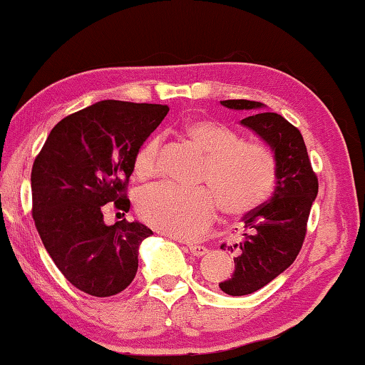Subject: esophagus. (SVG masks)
Returning <instances> with one entry per match:
<instances>
[{"label":"esophagus","mask_w":365,"mask_h":365,"mask_svg":"<svg viewBox=\"0 0 365 365\" xmlns=\"http://www.w3.org/2000/svg\"><path fill=\"white\" fill-rule=\"evenodd\" d=\"M188 251H190L193 256L201 257V256L207 255L209 250L206 248V246H202V245H188Z\"/></svg>","instance_id":"esophagus-1"}]
</instances>
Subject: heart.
<instances>
[{
    "label": "heart",
    "mask_w": 365,
    "mask_h": 365,
    "mask_svg": "<svg viewBox=\"0 0 365 365\" xmlns=\"http://www.w3.org/2000/svg\"><path fill=\"white\" fill-rule=\"evenodd\" d=\"M182 130L206 156L201 182L212 190L148 185L137 195V211L146 224L170 237L193 240L212 224L219 201L230 215L250 214L265 202L277 182L275 154L267 145L240 140L233 128L214 119H191ZM159 153L160 138L151 137L135 156V174H156Z\"/></svg>",
    "instance_id": "heart-1"
}]
</instances>
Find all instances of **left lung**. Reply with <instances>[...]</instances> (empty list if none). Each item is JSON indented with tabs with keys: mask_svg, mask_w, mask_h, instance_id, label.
Segmentation results:
<instances>
[{
	"mask_svg": "<svg viewBox=\"0 0 365 365\" xmlns=\"http://www.w3.org/2000/svg\"><path fill=\"white\" fill-rule=\"evenodd\" d=\"M220 104L228 109L250 110L242 125L257 133L277 160L274 195L243 217L242 242L228 248L238 250L235 272L232 279L219 283L224 293L245 296L279 277L299 255L319 182L301 132L285 117L265 113L264 104L257 101L227 100Z\"/></svg>",
	"mask_w": 365,
	"mask_h": 365,
	"instance_id": "left-lung-1",
	"label": "left lung"
}]
</instances>
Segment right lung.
I'll return each instance as SVG.
<instances>
[{
  "instance_id": "right-lung-1",
  "label": "right lung",
  "mask_w": 365,
  "mask_h": 365,
  "mask_svg": "<svg viewBox=\"0 0 365 365\" xmlns=\"http://www.w3.org/2000/svg\"><path fill=\"white\" fill-rule=\"evenodd\" d=\"M168 106L106 100L56 123L32 168V215L48 255L80 292L120 293L138 270V248L153 235L140 222L104 224V205L128 212L127 183L141 145Z\"/></svg>"
}]
</instances>
